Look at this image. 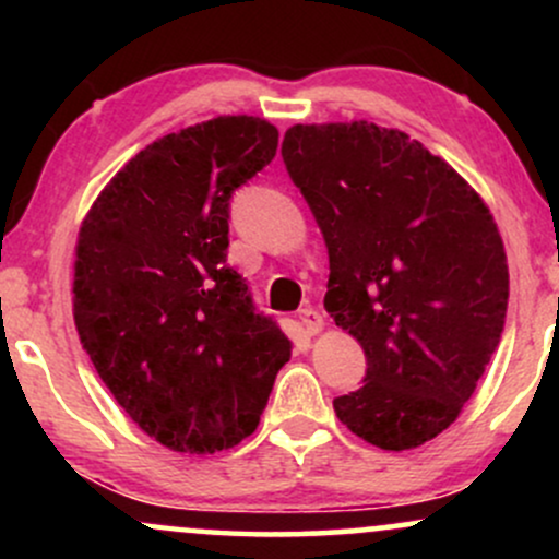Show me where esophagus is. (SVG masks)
<instances>
[{
    "instance_id": "34e87169",
    "label": "esophagus",
    "mask_w": 559,
    "mask_h": 559,
    "mask_svg": "<svg viewBox=\"0 0 559 559\" xmlns=\"http://www.w3.org/2000/svg\"><path fill=\"white\" fill-rule=\"evenodd\" d=\"M297 318H299V325L305 329L307 336H316V333L323 331V325H325L323 316H320L318 310H312V307H305V310H299Z\"/></svg>"
}]
</instances>
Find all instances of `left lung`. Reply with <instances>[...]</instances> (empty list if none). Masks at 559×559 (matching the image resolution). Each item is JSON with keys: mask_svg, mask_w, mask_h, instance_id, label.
Returning a JSON list of instances; mask_svg holds the SVG:
<instances>
[{"mask_svg": "<svg viewBox=\"0 0 559 559\" xmlns=\"http://www.w3.org/2000/svg\"><path fill=\"white\" fill-rule=\"evenodd\" d=\"M286 170L329 247L325 310L368 360L336 396L368 444L415 449L457 420L504 331L510 273L471 183L420 141L368 120L292 126Z\"/></svg>", "mask_w": 559, "mask_h": 559, "instance_id": "8db88e82", "label": "left lung"}]
</instances>
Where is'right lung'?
I'll list each match as a JSON object with an SVG mask.
<instances>
[{
  "mask_svg": "<svg viewBox=\"0 0 559 559\" xmlns=\"http://www.w3.org/2000/svg\"><path fill=\"white\" fill-rule=\"evenodd\" d=\"M278 128L221 115L141 150L83 217L73 318L96 373L144 433L213 454L254 433L292 342L228 258L230 197Z\"/></svg>",
  "mask_w": 559,
  "mask_h": 559,
  "instance_id": "obj_1",
  "label": "right lung"
}]
</instances>
